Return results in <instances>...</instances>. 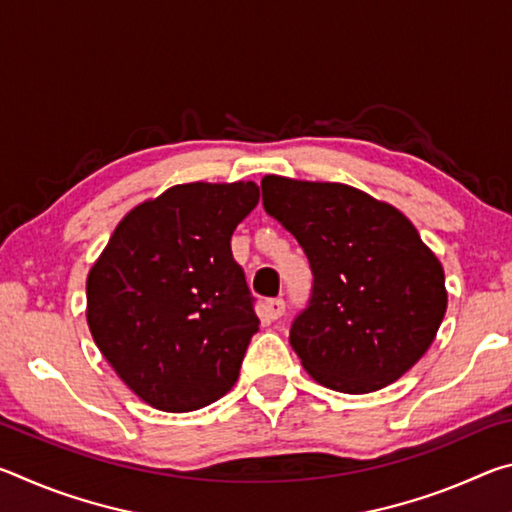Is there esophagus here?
Masks as SVG:
<instances>
[{
  "instance_id": "1",
  "label": "esophagus",
  "mask_w": 512,
  "mask_h": 512,
  "mask_svg": "<svg viewBox=\"0 0 512 512\" xmlns=\"http://www.w3.org/2000/svg\"><path fill=\"white\" fill-rule=\"evenodd\" d=\"M266 311H268V316H271L273 320L280 318V316L284 314V300H282V298L268 300V302H266Z\"/></svg>"
}]
</instances>
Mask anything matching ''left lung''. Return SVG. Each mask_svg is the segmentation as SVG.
<instances>
[{"mask_svg": "<svg viewBox=\"0 0 512 512\" xmlns=\"http://www.w3.org/2000/svg\"><path fill=\"white\" fill-rule=\"evenodd\" d=\"M264 210L314 273L291 348L311 379L339 393H375L429 350L447 311L445 271L415 225L384 201L341 183L262 178Z\"/></svg>", "mask_w": 512, "mask_h": 512, "instance_id": "left-lung-1", "label": "left lung"}]
</instances>
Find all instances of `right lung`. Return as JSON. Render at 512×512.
<instances>
[{"mask_svg": "<svg viewBox=\"0 0 512 512\" xmlns=\"http://www.w3.org/2000/svg\"><path fill=\"white\" fill-rule=\"evenodd\" d=\"M259 187L187 183L133 207L88 273V327L153 409L196 411L235 386L259 329L230 239Z\"/></svg>", "mask_w": 512, "mask_h": 512, "instance_id": "obj_1", "label": "right lung"}]
</instances>
